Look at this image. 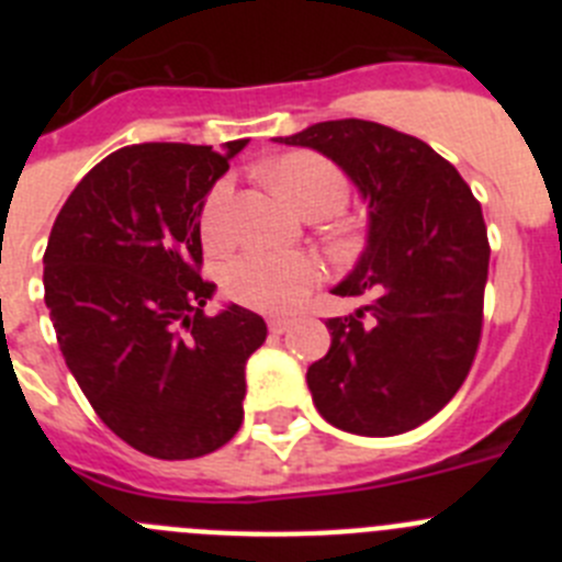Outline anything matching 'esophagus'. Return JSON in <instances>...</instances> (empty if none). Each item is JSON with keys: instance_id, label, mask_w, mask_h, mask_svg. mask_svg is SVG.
Segmentation results:
<instances>
[{"instance_id": "esophagus-1", "label": "esophagus", "mask_w": 562, "mask_h": 562, "mask_svg": "<svg viewBox=\"0 0 562 562\" xmlns=\"http://www.w3.org/2000/svg\"><path fill=\"white\" fill-rule=\"evenodd\" d=\"M267 326H270L272 335H284V331L292 326V317H270V321H267Z\"/></svg>"}]
</instances>
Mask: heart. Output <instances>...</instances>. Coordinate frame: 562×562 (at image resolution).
<instances>
[{
  "label": "heart",
  "instance_id": "obj_1",
  "mask_svg": "<svg viewBox=\"0 0 562 562\" xmlns=\"http://www.w3.org/2000/svg\"><path fill=\"white\" fill-rule=\"evenodd\" d=\"M265 177L301 213L321 211L331 216L349 200V182L340 168L312 151L286 154L270 162ZM231 205L233 186L227 180L216 182L202 207V233L211 247L231 245ZM315 278L317 265L304 252L247 250L225 267L222 286L236 304L261 312H281L297 304L315 284Z\"/></svg>",
  "mask_w": 562,
  "mask_h": 562
}]
</instances>
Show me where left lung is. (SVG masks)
Wrapping results in <instances>:
<instances>
[{
  "label": "left lung",
  "mask_w": 562,
  "mask_h": 562,
  "mask_svg": "<svg viewBox=\"0 0 562 562\" xmlns=\"http://www.w3.org/2000/svg\"><path fill=\"white\" fill-rule=\"evenodd\" d=\"M276 143L329 157L369 205L366 247L331 290L366 304L326 321L331 346L306 371L317 414L357 436L419 428L479 349L490 267L479 200L428 143L382 123L326 121Z\"/></svg>",
  "instance_id": "8db88e82"
}]
</instances>
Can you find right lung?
<instances>
[{
	"mask_svg": "<svg viewBox=\"0 0 562 562\" xmlns=\"http://www.w3.org/2000/svg\"><path fill=\"white\" fill-rule=\"evenodd\" d=\"M247 140L222 151L140 143L109 154L69 193L44 250V304L67 369L103 425L154 459H196L245 419L261 315L200 276V216Z\"/></svg>",
	"mask_w": 562,
	"mask_h": 562,
	"instance_id": "right-lung-1",
	"label": "right lung"
}]
</instances>
